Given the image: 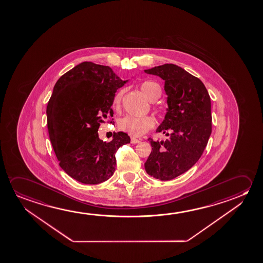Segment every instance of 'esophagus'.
Listing matches in <instances>:
<instances>
[{
  "label": "esophagus",
  "instance_id": "esophagus-1",
  "mask_svg": "<svg viewBox=\"0 0 263 263\" xmlns=\"http://www.w3.org/2000/svg\"><path fill=\"white\" fill-rule=\"evenodd\" d=\"M138 142H140V139H138V138H131V143H132V144H137Z\"/></svg>",
  "mask_w": 263,
  "mask_h": 263
}]
</instances>
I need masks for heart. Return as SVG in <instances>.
Returning a JSON list of instances; mask_svg holds the SVG:
<instances>
[{"label": "heart", "mask_w": 263, "mask_h": 263, "mask_svg": "<svg viewBox=\"0 0 263 263\" xmlns=\"http://www.w3.org/2000/svg\"><path fill=\"white\" fill-rule=\"evenodd\" d=\"M139 87L142 93L146 96V98L152 101V108L154 112L158 117H164L165 109L161 105L156 104L155 102L161 96V87L160 85L153 81H143L139 84ZM124 96V90L121 89L117 91L113 98V106L115 108H119L121 105L122 97ZM156 125V120L152 116H144V117H134L127 116L123 117L118 123L119 129L128 134L132 137H141L144 134L153 129Z\"/></svg>", "instance_id": "b5f03b06"}]
</instances>
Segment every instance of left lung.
Here are the masks:
<instances>
[{
	"mask_svg": "<svg viewBox=\"0 0 263 263\" xmlns=\"http://www.w3.org/2000/svg\"><path fill=\"white\" fill-rule=\"evenodd\" d=\"M165 80L168 109L157 132L165 141L148 138L152 151L145 163L146 173L159 180H171L198 162L212 131L211 102L198 77L173 64L145 70Z\"/></svg>",
	"mask_w": 263,
	"mask_h": 263,
	"instance_id": "left-lung-1",
	"label": "left lung"
}]
</instances>
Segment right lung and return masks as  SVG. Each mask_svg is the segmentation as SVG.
I'll list each match as a JSON object with an SVG mask.
<instances>
[{
    "label": "right lung",
    "instance_id": "1",
    "mask_svg": "<svg viewBox=\"0 0 263 263\" xmlns=\"http://www.w3.org/2000/svg\"><path fill=\"white\" fill-rule=\"evenodd\" d=\"M109 66L84 62L58 79L46 108L49 137L62 170L84 184L107 180L116 170L115 154L130 143L127 134L104 142L102 123H114L113 98L125 85ZM110 119L109 121V119Z\"/></svg>",
    "mask_w": 263,
    "mask_h": 263
}]
</instances>
